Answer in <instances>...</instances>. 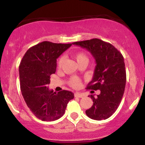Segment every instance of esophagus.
<instances>
[{
	"label": "esophagus",
	"mask_w": 145,
	"mask_h": 145,
	"mask_svg": "<svg viewBox=\"0 0 145 145\" xmlns=\"http://www.w3.org/2000/svg\"><path fill=\"white\" fill-rule=\"evenodd\" d=\"M74 96L76 97H84V95L82 94V93H76L74 94Z\"/></svg>",
	"instance_id": "1"
}]
</instances>
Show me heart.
I'll return each instance as SVG.
<instances>
[{
    "instance_id": "b5f03b06",
    "label": "heart",
    "mask_w": 145,
    "mask_h": 145,
    "mask_svg": "<svg viewBox=\"0 0 145 145\" xmlns=\"http://www.w3.org/2000/svg\"><path fill=\"white\" fill-rule=\"evenodd\" d=\"M74 57L76 61H77L78 64L82 62H84V61H86V62L89 61V57H88V56L86 55V53H84V52H77L74 54ZM65 58L64 56H61L59 58V61H58V66L59 67H62L63 63L65 62ZM69 83L74 88H78L80 85V79L78 77L71 78Z\"/></svg>"
}]
</instances>
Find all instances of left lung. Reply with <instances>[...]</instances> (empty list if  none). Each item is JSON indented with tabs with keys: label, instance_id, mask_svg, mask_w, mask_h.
Here are the masks:
<instances>
[{
	"label": "left lung",
	"instance_id": "obj_1",
	"mask_svg": "<svg viewBox=\"0 0 145 145\" xmlns=\"http://www.w3.org/2000/svg\"><path fill=\"white\" fill-rule=\"evenodd\" d=\"M73 44L90 52L96 63L93 77L86 89L99 90L100 94L96 97L90 95L93 104L86 110V114L94 120L108 119L118 108L124 93L126 71L123 56L112 44L97 38Z\"/></svg>",
	"mask_w": 145,
	"mask_h": 145
}]
</instances>
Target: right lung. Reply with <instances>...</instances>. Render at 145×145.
<instances>
[{"mask_svg":"<svg viewBox=\"0 0 145 145\" xmlns=\"http://www.w3.org/2000/svg\"><path fill=\"white\" fill-rule=\"evenodd\" d=\"M71 45L43 41L30 48L20 64L22 94L31 112L41 121L60 119L74 97L71 91L56 93L48 86L51 74L56 72V59Z\"/></svg>","mask_w":145,"mask_h":145,"instance_id":"1","label":"right lung"}]
</instances>
